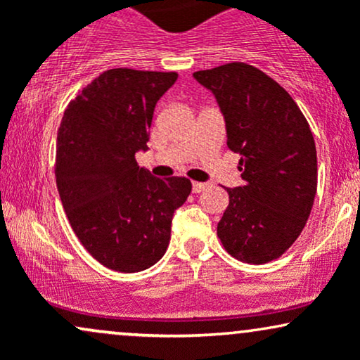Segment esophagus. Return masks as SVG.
<instances>
[{
	"mask_svg": "<svg viewBox=\"0 0 360 360\" xmlns=\"http://www.w3.org/2000/svg\"><path fill=\"white\" fill-rule=\"evenodd\" d=\"M206 188H208V184L206 183H193V193H201L205 191Z\"/></svg>",
	"mask_w": 360,
	"mask_h": 360,
	"instance_id": "1",
	"label": "esophagus"
}]
</instances>
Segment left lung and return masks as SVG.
<instances>
[{"label":"left lung","instance_id":"left-lung-1","mask_svg":"<svg viewBox=\"0 0 360 360\" xmlns=\"http://www.w3.org/2000/svg\"><path fill=\"white\" fill-rule=\"evenodd\" d=\"M193 77L210 89L225 120L226 146L240 155L243 184L225 188L217 233L235 259L266 264L300 237L316 194V147L288 91L257 68L230 62Z\"/></svg>","mask_w":360,"mask_h":360}]
</instances>
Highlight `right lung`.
I'll use <instances>...</instances> for the list:
<instances>
[{
	"instance_id": "add662e5",
	"label": "right lung",
	"mask_w": 360,
	"mask_h": 360,
	"mask_svg": "<svg viewBox=\"0 0 360 360\" xmlns=\"http://www.w3.org/2000/svg\"><path fill=\"white\" fill-rule=\"evenodd\" d=\"M176 72L110 69L77 94L57 131L59 196L84 249L118 272L160 260L174 212L191 193L186 177L159 179L139 167L157 101Z\"/></svg>"
}]
</instances>
